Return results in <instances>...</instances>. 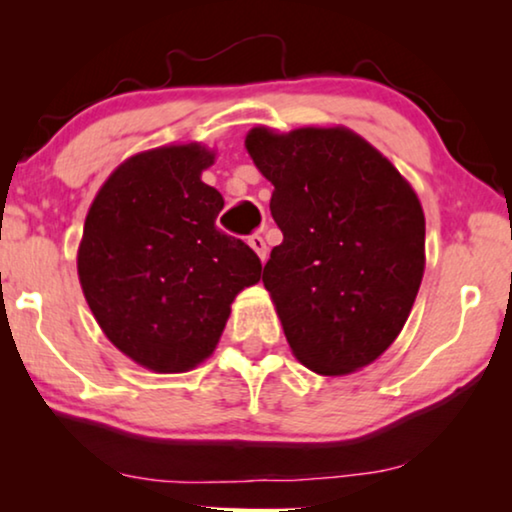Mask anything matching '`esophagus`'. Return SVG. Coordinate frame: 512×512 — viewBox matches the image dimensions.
Listing matches in <instances>:
<instances>
[{
    "mask_svg": "<svg viewBox=\"0 0 512 512\" xmlns=\"http://www.w3.org/2000/svg\"><path fill=\"white\" fill-rule=\"evenodd\" d=\"M249 247L256 251L258 254V258H261V261H265V256H268V247H265V240L258 233H254V235H249Z\"/></svg>",
    "mask_w": 512,
    "mask_h": 512,
    "instance_id": "obj_1",
    "label": "esophagus"
}]
</instances>
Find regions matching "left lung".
Instances as JSON below:
<instances>
[{"label":"left lung","mask_w":512,"mask_h":512,"mask_svg":"<svg viewBox=\"0 0 512 512\" xmlns=\"http://www.w3.org/2000/svg\"><path fill=\"white\" fill-rule=\"evenodd\" d=\"M251 160L275 186L284 240L265 263L296 359L349 375L398 338L424 275L426 223L417 193L375 146L347 128L249 130Z\"/></svg>","instance_id":"left-lung-1"}]
</instances>
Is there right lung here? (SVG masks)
<instances>
[{
  "mask_svg": "<svg viewBox=\"0 0 512 512\" xmlns=\"http://www.w3.org/2000/svg\"><path fill=\"white\" fill-rule=\"evenodd\" d=\"M214 151L160 146L116 167L88 209L79 279L90 312L125 356L186 373L212 356L230 305L261 261L216 228L223 198L200 179Z\"/></svg>",
  "mask_w": 512,
  "mask_h": 512,
  "instance_id": "1",
  "label": "right lung"
}]
</instances>
